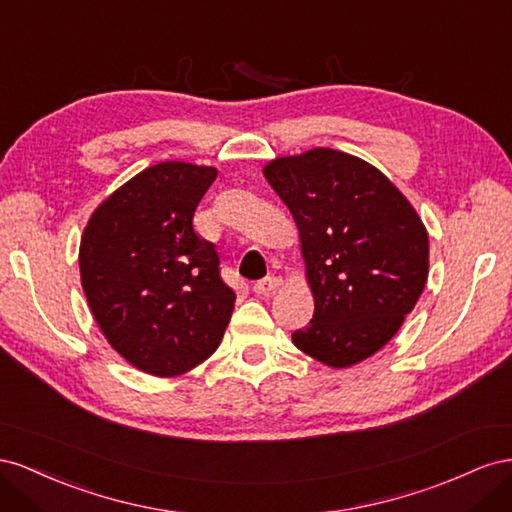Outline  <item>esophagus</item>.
Wrapping results in <instances>:
<instances>
[{
	"instance_id": "34e87169",
	"label": "esophagus",
	"mask_w": 512,
	"mask_h": 512,
	"mask_svg": "<svg viewBox=\"0 0 512 512\" xmlns=\"http://www.w3.org/2000/svg\"><path fill=\"white\" fill-rule=\"evenodd\" d=\"M281 285H283L281 279H276V276H268V279L257 281V283L253 285V291H255L257 296H268V294H272L274 289H279Z\"/></svg>"
}]
</instances>
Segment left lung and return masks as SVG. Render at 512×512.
<instances>
[{
    "label": "left lung",
    "instance_id": "left-lung-1",
    "mask_svg": "<svg viewBox=\"0 0 512 512\" xmlns=\"http://www.w3.org/2000/svg\"><path fill=\"white\" fill-rule=\"evenodd\" d=\"M264 178L294 216L315 300L291 341L332 369L371 358L425 289L427 227L382 171L339 150L279 156Z\"/></svg>",
    "mask_w": 512,
    "mask_h": 512
}]
</instances>
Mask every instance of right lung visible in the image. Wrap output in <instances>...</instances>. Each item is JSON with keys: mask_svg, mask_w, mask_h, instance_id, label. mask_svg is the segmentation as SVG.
Segmentation results:
<instances>
[{"mask_svg": "<svg viewBox=\"0 0 512 512\" xmlns=\"http://www.w3.org/2000/svg\"><path fill=\"white\" fill-rule=\"evenodd\" d=\"M218 171L167 160L137 173L92 212L79 270L107 343L135 369L175 377L221 345L236 294L193 214Z\"/></svg>", "mask_w": 512, "mask_h": 512, "instance_id": "add662e5", "label": "right lung"}]
</instances>
